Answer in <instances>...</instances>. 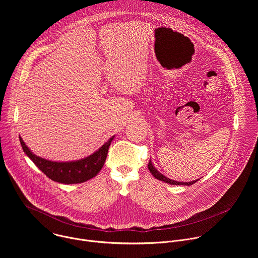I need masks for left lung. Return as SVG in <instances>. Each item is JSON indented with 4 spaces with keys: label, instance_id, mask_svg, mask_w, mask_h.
Returning a JSON list of instances; mask_svg holds the SVG:
<instances>
[{
    "label": "left lung",
    "instance_id": "8db88e82",
    "mask_svg": "<svg viewBox=\"0 0 258 258\" xmlns=\"http://www.w3.org/2000/svg\"><path fill=\"white\" fill-rule=\"evenodd\" d=\"M148 168H149V170H150V172L153 174V176L154 177H156L157 179H159V180H162V181H164V182H166V183H170V185H182V186H191L192 183H195L198 179H195V180H192V181H176V180H173V179H170V178H168V177H166L165 175H163L162 173H160L155 167H154V165L152 164V161H151V159H150V161H149V163H148Z\"/></svg>",
    "mask_w": 258,
    "mask_h": 258
}]
</instances>
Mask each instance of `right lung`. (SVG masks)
I'll return each mask as SVG.
<instances>
[{
    "label": "right lung",
    "mask_w": 258,
    "mask_h": 258,
    "mask_svg": "<svg viewBox=\"0 0 258 258\" xmlns=\"http://www.w3.org/2000/svg\"><path fill=\"white\" fill-rule=\"evenodd\" d=\"M113 138L114 136L110 138L92 155L80 160L66 162L51 161L36 156L29 150L21 137H19V140L24 153L49 178L57 182L69 185V183H80L87 181L99 173L105 163L109 146L111 144Z\"/></svg>",
    "instance_id": "1"
}]
</instances>
